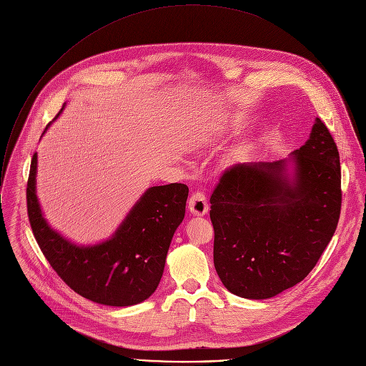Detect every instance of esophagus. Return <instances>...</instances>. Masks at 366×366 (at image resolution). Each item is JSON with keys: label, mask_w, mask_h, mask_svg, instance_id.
<instances>
[{"label": "esophagus", "mask_w": 366, "mask_h": 366, "mask_svg": "<svg viewBox=\"0 0 366 366\" xmlns=\"http://www.w3.org/2000/svg\"><path fill=\"white\" fill-rule=\"evenodd\" d=\"M188 208L194 216H205L208 213V201L202 191H195L188 199Z\"/></svg>", "instance_id": "obj_1"}]
</instances>
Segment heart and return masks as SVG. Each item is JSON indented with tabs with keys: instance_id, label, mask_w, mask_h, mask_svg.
<instances>
[{
	"instance_id": "b5f03b06",
	"label": "heart",
	"mask_w": 366,
	"mask_h": 366,
	"mask_svg": "<svg viewBox=\"0 0 366 366\" xmlns=\"http://www.w3.org/2000/svg\"><path fill=\"white\" fill-rule=\"evenodd\" d=\"M252 150H253V146L252 144H247V146H243L242 149L236 150L234 154H233V162H237V164H243V162H247L250 159L252 156Z\"/></svg>"
}]
</instances>
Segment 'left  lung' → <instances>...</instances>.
<instances>
[{"instance_id":"1","label":"left lung","mask_w":366,"mask_h":366,"mask_svg":"<svg viewBox=\"0 0 366 366\" xmlns=\"http://www.w3.org/2000/svg\"><path fill=\"white\" fill-rule=\"evenodd\" d=\"M292 154V179L285 161L236 164L210 197L214 267L234 295L265 300L301 282L336 232L340 158L320 119Z\"/></svg>"}]
</instances>
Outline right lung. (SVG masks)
<instances>
[{
    "instance_id": "add662e5",
    "label": "right lung",
    "mask_w": 366,
    "mask_h": 366,
    "mask_svg": "<svg viewBox=\"0 0 366 366\" xmlns=\"http://www.w3.org/2000/svg\"><path fill=\"white\" fill-rule=\"evenodd\" d=\"M37 153L27 181V214L34 239L50 267L76 294L104 305L126 307L144 301L158 288L167 253L185 216L188 187L149 188L116 234L95 246H76L44 222L36 197Z\"/></svg>"
}]
</instances>
